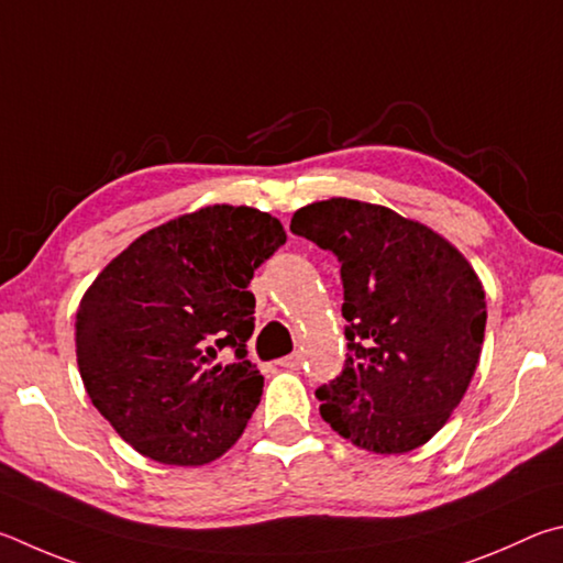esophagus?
Returning <instances> with one entry per match:
<instances>
[{"instance_id":"esophagus-1","label":"esophagus","mask_w":563,"mask_h":563,"mask_svg":"<svg viewBox=\"0 0 563 563\" xmlns=\"http://www.w3.org/2000/svg\"><path fill=\"white\" fill-rule=\"evenodd\" d=\"M279 366H284V368H294V371H297V368L301 366V353H291V356H284V358L279 361Z\"/></svg>"}]
</instances>
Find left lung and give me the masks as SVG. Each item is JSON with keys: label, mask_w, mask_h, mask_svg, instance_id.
<instances>
[{"label": "left lung", "mask_w": 563, "mask_h": 563, "mask_svg": "<svg viewBox=\"0 0 563 563\" xmlns=\"http://www.w3.org/2000/svg\"><path fill=\"white\" fill-rule=\"evenodd\" d=\"M291 232L341 264L349 353L317 390L321 418L378 455L426 445L479 363L487 303L475 269L430 227L349 197L301 207Z\"/></svg>", "instance_id": "8db88e82"}]
</instances>
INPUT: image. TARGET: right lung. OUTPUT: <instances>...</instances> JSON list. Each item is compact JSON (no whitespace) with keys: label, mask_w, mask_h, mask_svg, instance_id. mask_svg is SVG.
Masks as SVG:
<instances>
[{"label":"right lung","mask_w":563,"mask_h":563,"mask_svg":"<svg viewBox=\"0 0 563 563\" xmlns=\"http://www.w3.org/2000/svg\"><path fill=\"white\" fill-rule=\"evenodd\" d=\"M287 242L272 214L214 205L165 222L96 276L76 313V358L96 410L141 455L197 467L230 450L260 406L246 361L254 272ZM235 363L217 367V350Z\"/></svg>","instance_id":"1"}]
</instances>
